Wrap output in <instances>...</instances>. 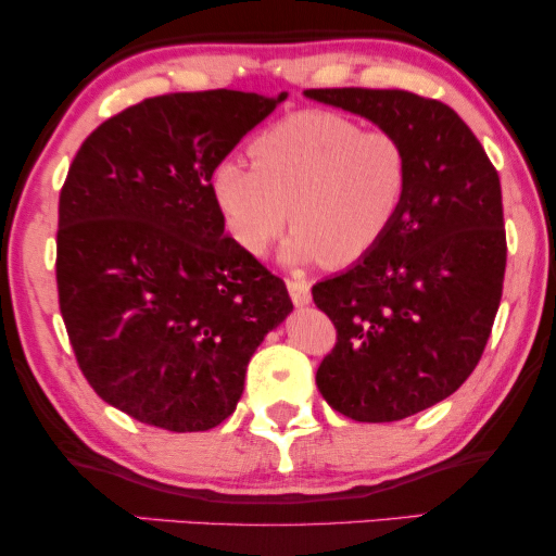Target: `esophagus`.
<instances>
[{"mask_svg": "<svg viewBox=\"0 0 556 556\" xmlns=\"http://www.w3.org/2000/svg\"><path fill=\"white\" fill-rule=\"evenodd\" d=\"M288 293H291V301L295 306H308L311 303V288L306 280H299V278H291L288 280Z\"/></svg>", "mask_w": 556, "mask_h": 556, "instance_id": "1", "label": "esophagus"}]
</instances>
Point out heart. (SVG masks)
<instances>
[{"mask_svg":"<svg viewBox=\"0 0 556 556\" xmlns=\"http://www.w3.org/2000/svg\"><path fill=\"white\" fill-rule=\"evenodd\" d=\"M250 151L255 164L227 156L210 174L225 230L250 255H263L291 217L286 263L344 268L375 253L405 212L413 159L397 134L301 111L263 131Z\"/></svg>","mask_w":556,"mask_h":556,"instance_id":"obj_1","label":"heart"}]
</instances>
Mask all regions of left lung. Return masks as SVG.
Here are the masks:
<instances>
[{
    "label": "left lung",
    "instance_id": "8db88e82",
    "mask_svg": "<svg viewBox=\"0 0 556 556\" xmlns=\"http://www.w3.org/2000/svg\"><path fill=\"white\" fill-rule=\"evenodd\" d=\"M311 101L397 134L413 159L405 212L375 253L314 286L337 326L318 392L356 422L451 397L491 337L506 270L501 181L451 105L407 90L314 88Z\"/></svg>",
    "mask_w": 556,
    "mask_h": 556
}]
</instances>
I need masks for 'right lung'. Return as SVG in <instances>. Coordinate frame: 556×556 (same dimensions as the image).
I'll use <instances>...</instances> for the list:
<instances>
[{
	"label": "right lung",
	"instance_id": "add662e5",
	"mask_svg": "<svg viewBox=\"0 0 556 556\" xmlns=\"http://www.w3.org/2000/svg\"><path fill=\"white\" fill-rule=\"evenodd\" d=\"M286 98H147L73 159L58 210L60 314L88 384L134 420L215 428L293 311L283 280L227 238L210 194L215 164Z\"/></svg>",
	"mask_w": 556,
	"mask_h": 556
}]
</instances>
